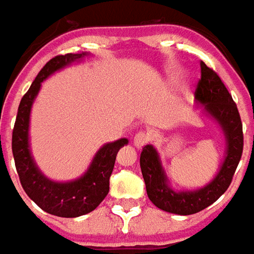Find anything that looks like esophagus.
<instances>
[{
  "label": "esophagus",
  "instance_id": "34e87169",
  "mask_svg": "<svg viewBox=\"0 0 254 254\" xmlns=\"http://www.w3.org/2000/svg\"><path fill=\"white\" fill-rule=\"evenodd\" d=\"M147 141H149V135H147L146 132H143V131H141V132H138L135 136H134V146L136 147V149H142V147L145 146L147 143Z\"/></svg>",
  "mask_w": 254,
  "mask_h": 254
}]
</instances>
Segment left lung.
<instances>
[{
  "label": "left lung",
  "instance_id": "1",
  "mask_svg": "<svg viewBox=\"0 0 254 254\" xmlns=\"http://www.w3.org/2000/svg\"><path fill=\"white\" fill-rule=\"evenodd\" d=\"M195 104L202 113L215 120L222 128L226 153L215 178L205 186L194 190H175L167 176L160 154L153 145L142 149L141 171L149 199L160 209L188 216L208 208L230 186L244 149L242 123L238 108L222 79L201 61V79L195 90Z\"/></svg>",
  "mask_w": 254,
  "mask_h": 254
}]
</instances>
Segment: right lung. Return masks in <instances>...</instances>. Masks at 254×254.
<instances>
[{
  "mask_svg": "<svg viewBox=\"0 0 254 254\" xmlns=\"http://www.w3.org/2000/svg\"><path fill=\"white\" fill-rule=\"evenodd\" d=\"M89 52L56 56L39 71L30 89L21 98L17 109L15 128L12 134V152L16 171L26 194L35 204L50 215L60 217H78L94 210L109 191V178L112 175L118 152L128 143L127 138L102 145L82 175L68 182L53 181L45 175L34 160L30 145V116L32 104L41 90L42 82L60 69L80 63Z\"/></svg>",
  "mask_w": 254,
  "mask_h": 254,
  "instance_id": "add662e5",
  "label": "right lung"
}]
</instances>
